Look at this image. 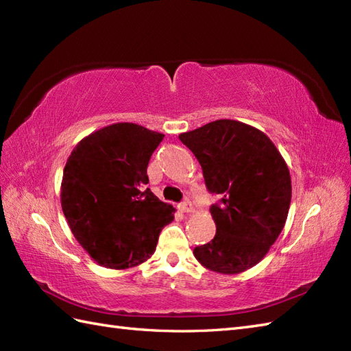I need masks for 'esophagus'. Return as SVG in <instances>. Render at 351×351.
<instances>
[{
    "label": "esophagus",
    "mask_w": 351,
    "mask_h": 351,
    "mask_svg": "<svg viewBox=\"0 0 351 351\" xmlns=\"http://www.w3.org/2000/svg\"><path fill=\"white\" fill-rule=\"evenodd\" d=\"M178 208H180V211H182V213H190L193 210L190 200H184V202L178 205Z\"/></svg>",
    "instance_id": "34e87169"
}]
</instances>
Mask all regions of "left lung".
<instances>
[{
  "label": "left lung",
  "mask_w": 351,
  "mask_h": 351,
  "mask_svg": "<svg viewBox=\"0 0 351 351\" xmlns=\"http://www.w3.org/2000/svg\"><path fill=\"white\" fill-rule=\"evenodd\" d=\"M180 140L202 167L206 190L220 197L210 208L215 237L193 253L213 271L249 270L285 226L291 202L285 161L263 131L230 119L184 132Z\"/></svg>",
  "instance_id": "8db88e82"
}]
</instances>
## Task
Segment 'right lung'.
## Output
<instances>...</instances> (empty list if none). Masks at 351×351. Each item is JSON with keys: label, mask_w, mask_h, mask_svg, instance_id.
<instances>
[{"label": "right lung", "mask_w": 351, "mask_h": 351, "mask_svg": "<svg viewBox=\"0 0 351 351\" xmlns=\"http://www.w3.org/2000/svg\"><path fill=\"white\" fill-rule=\"evenodd\" d=\"M164 138L136 123L87 136L63 171L62 208L77 241L96 263L130 268L155 252L173 206L146 189L147 164Z\"/></svg>", "instance_id": "obj_1"}]
</instances>
